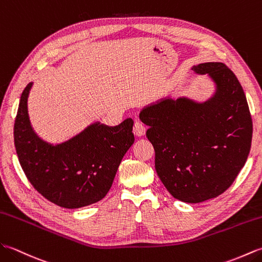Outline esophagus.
I'll use <instances>...</instances> for the list:
<instances>
[{
	"instance_id": "1",
	"label": "esophagus",
	"mask_w": 262,
	"mask_h": 262,
	"mask_svg": "<svg viewBox=\"0 0 262 262\" xmlns=\"http://www.w3.org/2000/svg\"><path fill=\"white\" fill-rule=\"evenodd\" d=\"M133 133L138 137H142L146 135V126L140 120L135 121V125H133Z\"/></svg>"
}]
</instances>
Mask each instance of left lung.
Returning <instances> with one entry per match:
<instances>
[{
  "label": "left lung",
  "mask_w": 262,
  "mask_h": 262,
  "mask_svg": "<svg viewBox=\"0 0 262 262\" xmlns=\"http://www.w3.org/2000/svg\"><path fill=\"white\" fill-rule=\"evenodd\" d=\"M216 84L213 97L197 103L187 97L164 98L144 107L156 171L167 190L186 203L224 193L245 166L251 148L252 119L234 73L222 62L194 66Z\"/></svg>",
  "instance_id": "8db88e82"
}]
</instances>
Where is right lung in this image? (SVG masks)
I'll use <instances>...</instances> for the list:
<instances>
[{
	"label": "right lung",
	"mask_w": 262,
	"mask_h": 262,
	"mask_svg": "<svg viewBox=\"0 0 262 262\" xmlns=\"http://www.w3.org/2000/svg\"><path fill=\"white\" fill-rule=\"evenodd\" d=\"M32 83L22 92L14 122V146L20 165L38 193L54 204L79 208L105 197L121 160L135 142L133 121L116 126L90 125L60 144L41 140L28 115Z\"/></svg>",
	"instance_id": "1"
}]
</instances>
